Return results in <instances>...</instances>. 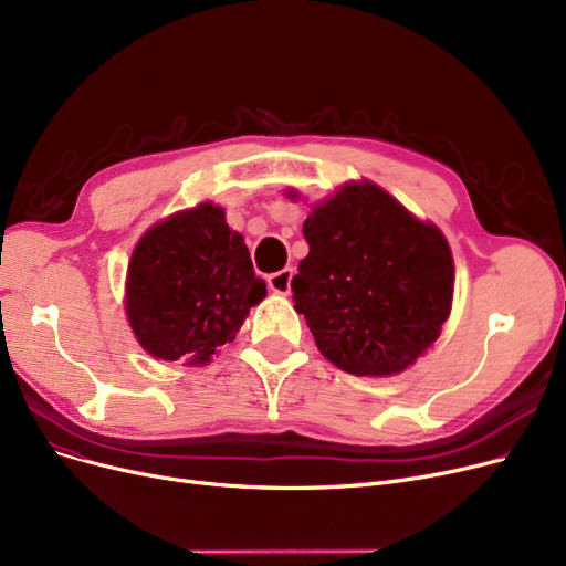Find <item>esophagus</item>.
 I'll return each instance as SVG.
<instances>
[{"mask_svg":"<svg viewBox=\"0 0 566 566\" xmlns=\"http://www.w3.org/2000/svg\"><path fill=\"white\" fill-rule=\"evenodd\" d=\"M291 277H294V270L282 268L280 272H272V275L268 277V286L275 291V294L286 296L291 291Z\"/></svg>","mask_w":566,"mask_h":566,"instance_id":"esophagus-1","label":"esophagus"}]
</instances>
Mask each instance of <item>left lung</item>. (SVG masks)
I'll return each instance as SVG.
<instances>
[{
    "label": "left lung",
    "instance_id": "8db88e82",
    "mask_svg": "<svg viewBox=\"0 0 566 566\" xmlns=\"http://www.w3.org/2000/svg\"><path fill=\"white\" fill-rule=\"evenodd\" d=\"M303 235L310 254L291 289L331 364L352 375H396L441 336L454 263L433 223L361 181L312 209Z\"/></svg>",
    "mask_w": 566,
    "mask_h": 566
}]
</instances>
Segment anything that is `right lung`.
<instances>
[{"instance_id":"right-lung-1","label":"right lung","mask_w":566,"mask_h":566,"mask_svg":"<svg viewBox=\"0 0 566 566\" xmlns=\"http://www.w3.org/2000/svg\"><path fill=\"white\" fill-rule=\"evenodd\" d=\"M265 298L249 249L219 205L202 202L156 223L128 265L125 310L139 345L163 361L202 366L233 343Z\"/></svg>"}]
</instances>
